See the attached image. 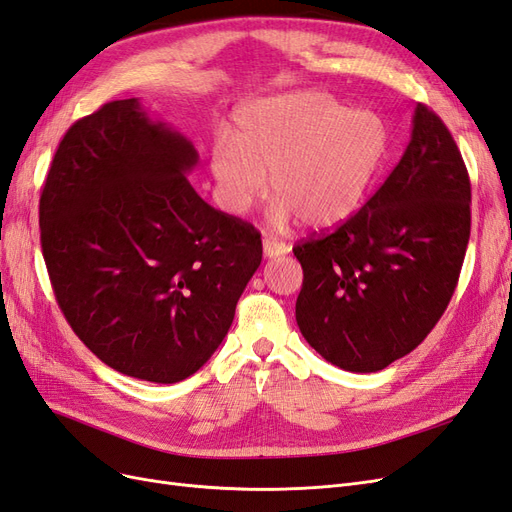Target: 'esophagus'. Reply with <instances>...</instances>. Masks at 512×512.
Listing matches in <instances>:
<instances>
[{"label": "esophagus", "mask_w": 512, "mask_h": 512, "mask_svg": "<svg viewBox=\"0 0 512 512\" xmlns=\"http://www.w3.org/2000/svg\"><path fill=\"white\" fill-rule=\"evenodd\" d=\"M262 252H265L267 258H273V256H282V254L290 252V247L280 239L265 237V241H262Z\"/></svg>", "instance_id": "1"}]
</instances>
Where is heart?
<instances>
[{"instance_id":"b5f03b06","label":"heart","mask_w":512,"mask_h":512,"mask_svg":"<svg viewBox=\"0 0 512 512\" xmlns=\"http://www.w3.org/2000/svg\"><path fill=\"white\" fill-rule=\"evenodd\" d=\"M389 145L382 119L320 91L247 102L209 147L218 205L243 215L267 194L271 222L333 228L361 207Z\"/></svg>"}]
</instances>
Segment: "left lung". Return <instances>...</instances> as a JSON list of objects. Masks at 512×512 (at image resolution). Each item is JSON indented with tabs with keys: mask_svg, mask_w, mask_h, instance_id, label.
Wrapping results in <instances>:
<instances>
[{
	"mask_svg": "<svg viewBox=\"0 0 512 512\" xmlns=\"http://www.w3.org/2000/svg\"><path fill=\"white\" fill-rule=\"evenodd\" d=\"M472 188L455 138L418 102L391 175L352 218L292 247L303 267L297 324L356 374L412 352L451 303L470 239Z\"/></svg>",
	"mask_w": 512,
	"mask_h": 512,
	"instance_id": "obj_1",
	"label": "left lung"
}]
</instances>
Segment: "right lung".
Instances as JSON below:
<instances>
[{"instance_id":"add662e5","label":"right lung","mask_w":512,"mask_h":512,"mask_svg":"<svg viewBox=\"0 0 512 512\" xmlns=\"http://www.w3.org/2000/svg\"><path fill=\"white\" fill-rule=\"evenodd\" d=\"M198 153L136 98L61 138L40 196V243L72 331L121 374L173 384L218 350L260 260V232L188 181Z\"/></svg>"}]
</instances>
